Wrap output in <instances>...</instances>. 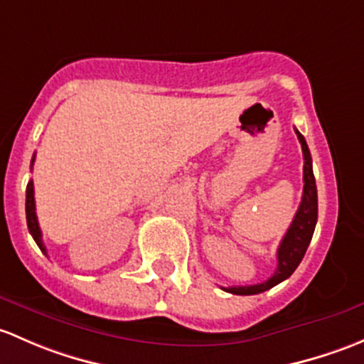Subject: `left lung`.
I'll return each mask as SVG.
<instances>
[{"instance_id": "1", "label": "left lung", "mask_w": 364, "mask_h": 364, "mask_svg": "<svg viewBox=\"0 0 364 364\" xmlns=\"http://www.w3.org/2000/svg\"><path fill=\"white\" fill-rule=\"evenodd\" d=\"M296 134H298V140L301 144L303 159H305V164H303V182H305V186H303V196L298 212H296L293 223H291L289 230L284 235L279 250H277V261H279V264H277L275 273L268 280H264L261 284H254V286L223 287L228 293L249 296L259 294L272 289L273 286H277V284H280L282 280L289 279L293 275L294 269L301 263L306 249H309L310 240H312L314 230H316L317 224V187L309 145H306L305 138H303V134L298 129H296Z\"/></svg>"}]
</instances>
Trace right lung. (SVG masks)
<instances>
[{"label": "right lung", "instance_id": "right-lung-1", "mask_svg": "<svg viewBox=\"0 0 364 364\" xmlns=\"http://www.w3.org/2000/svg\"><path fill=\"white\" fill-rule=\"evenodd\" d=\"M35 163V156L31 159V166ZM26 220H28V230L31 233V237L35 238L36 245L40 247L42 252L47 254V249L43 245L42 240V230L38 226V217H36V207H35V187H33V181L28 182V187H26Z\"/></svg>", "mask_w": 364, "mask_h": 364}]
</instances>
